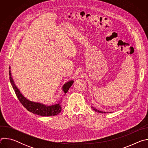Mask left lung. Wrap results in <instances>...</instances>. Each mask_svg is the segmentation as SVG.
<instances>
[{
  "instance_id": "obj_1",
  "label": "left lung",
  "mask_w": 148,
  "mask_h": 148,
  "mask_svg": "<svg viewBox=\"0 0 148 148\" xmlns=\"http://www.w3.org/2000/svg\"><path fill=\"white\" fill-rule=\"evenodd\" d=\"M91 108H92V110H94L95 111L98 112H99V113H103V114H105V113H107L106 112H103V111H99V110H97L96 108H94V107H91ZM110 112L111 113V112Z\"/></svg>"
}]
</instances>
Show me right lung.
<instances>
[{
  "instance_id": "add662e5",
  "label": "right lung",
  "mask_w": 148,
  "mask_h": 148,
  "mask_svg": "<svg viewBox=\"0 0 148 148\" xmlns=\"http://www.w3.org/2000/svg\"><path fill=\"white\" fill-rule=\"evenodd\" d=\"M9 69H10V67H9ZM9 78L10 81L12 86V87L15 92V94L18 99L20 103H22L24 107L26 108L29 111L32 112L33 114H37L38 115H41L43 116H55L58 114L61 111V105H60V102H61L62 99L60 100V101L57 103H55L54 105H47L39 102H35L31 101L27 98H26L20 92L18 88L15 85L14 82L12 77V74L10 70H9ZM74 82L73 80H71L65 83L63 85L62 89L64 94H66L73 85Z\"/></svg>"
}]
</instances>
